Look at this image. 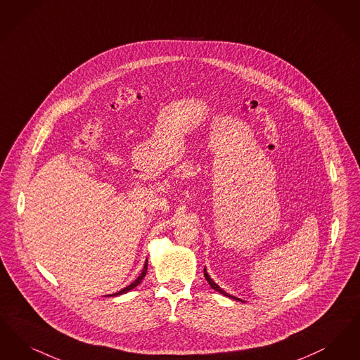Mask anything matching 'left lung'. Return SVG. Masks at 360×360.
Segmentation results:
<instances>
[{
  "mask_svg": "<svg viewBox=\"0 0 360 360\" xmlns=\"http://www.w3.org/2000/svg\"><path fill=\"white\" fill-rule=\"evenodd\" d=\"M204 277H205V280H207V282L210 283V286L214 289V290H217V292H219L220 295H223V296H226V297H230L233 298V300H238V301H242V302H245L243 300H240V298L235 297V296H231V295H229V293H226L221 288H220L219 285L218 283H215L214 282V280L208 276V273H207V270H205V267H204Z\"/></svg>",
  "mask_w": 360,
  "mask_h": 360,
  "instance_id": "8db88e82",
  "label": "left lung"
}]
</instances>
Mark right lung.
<instances>
[{
  "instance_id": "right-lung-1",
  "label": "right lung",
  "mask_w": 360,
  "mask_h": 360,
  "mask_svg": "<svg viewBox=\"0 0 360 360\" xmlns=\"http://www.w3.org/2000/svg\"><path fill=\"white\" fill-rule=\"evenodd\" d=\"M146 271H148V258H146V261H145V265H143V269H142V271H141L140 276L136 278V281L131 282L130 285H127L126 288H124L122 290H120V292H117V293H112V295H108L106 297H117V296H121V295H125L127 292H130L131 289H134L137 285H140V282L143 280V277L146 276Z\"/></svg>"
}]
</instances>
